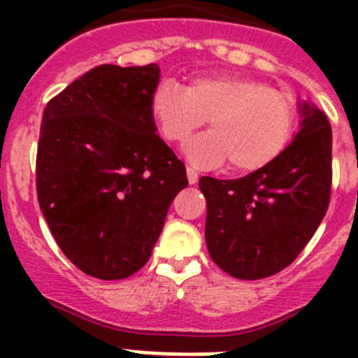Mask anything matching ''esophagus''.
I'll list each match as a JSON object with an SVG mask.
<instances>
[{
  "instance_id": "1",
  "label": "esophagus",
  "mask_w": 358,
  "mask_h": 358,
  "mask_svg": "<svg viewBox=\"0 0 358 358\" xmlns=\"http://www.w3.org/2000/svg\"><path fill=\"white\" fill-rule=\"evenodd\" d=\"M186 176H188V182L189 185H195V182L199 181V173H197V170H194V169H186Z\"/></svg>"
}]
</instances>
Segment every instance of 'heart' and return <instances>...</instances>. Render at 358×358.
Returning a JSON list of instances; mask_svg holds the SVG:
<instances>
[{
	"label": "heart",
	"mask_w": 358,
	"mask_h": 358,
	"mask_svg": "<svg viewBox=\"0 0 358 358\" xmlns=\"http://www.w3.org/2000/svg\"><path fill=\"white\" fill-rule=\"evenodd\" d=\"M150 113L164 140L185 143L210 120L211 132L186 145L199 169L229 161L231 170L265 169L285 150L294 131L292 100L265 82L235 75L195 77L188 87L161 80L150 96Z\"/></svg>",
	"instance_id": "b5f03b06"
}]
</instances>
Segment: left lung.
Instances as JSON below:
<instances>
[{
    "instance_id": "8db88e82",
    "label": "left lung",
    "mask_w": 358,
    "mask_h": 358,
    "mask_svg": "<svg viewBox=\"0 0 358 358\" xmlns=\"http://www.w3.org/2000/svg\"><path fill=\"white\" fill-rule=\"evenodd\" d=\"M301 129L265 169L240 179L201 177L211 260L229 276L262 280L289 267L327 213L331 194V125L299 106Z\"/></svg>"
}]
</instances>
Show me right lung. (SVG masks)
Segmentation results:
<instances>
[{
	"mask_svg": "<svg viewBox=\"0 0 358 358\" xmlns=\"http://www.w3.org/2000/svg\"><path fill=\"white\" fill-rule=\"evenodd\" d=\"M159 66L102 64L48 102L37 143V201L82 273L123 280L148 262L185 163L156 134Z\"/></svg>",
	"mask_w": 358,
	"mask_h": 358,
	"instance_id": "add662e5",
	"label": "right lung"
}]
</instances>
